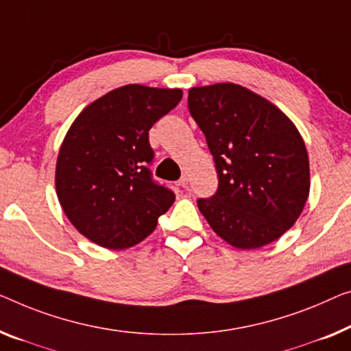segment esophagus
<instances>
[{
    "instance_id": "34e87169",
    "label": "esophagus",
    "mask_w": 351,
    "mask_h": 351,
    "mask_svg": "<svg viewBox=\"0 0 351 351\" xmlns=\"http://www.w3.org/2000/svg\"><path fill=\"white\" fill-rule=\"evenodd\" d=\"M178 184H180L181 187H187V184H189V175H182L181 178H180V181H178Z\"/></svg>"
}]
</instances>
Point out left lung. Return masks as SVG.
Wrapping results in <instances>:
<instances>
[{"instance_id":"8db88e82","label":"left lung","mask_w":351,"mask_h":351,"mask_svg":"<svg viewBox=\"0 0 351 351\" xmlns=\"http://www.w3.org/2000/svg\"><path fill=\"white\" fill-rule=\"evenodd\" d=\"M187 101L219 176L217 192L197 202L209 227L244 250L279 239L309 198L300 130L273 102L237 83L193 86Z\"/></svg>"}]
</instances>
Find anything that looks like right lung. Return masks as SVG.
<instances>
[{
    "instance_id": "obj_1",
    "label": "right lung",
    "mask_w": 351,
    "mask_h": 351,
    "mask_svg": "<svg viewBox=\"0 0 351 351\" xmlns=\"http://www.w3.org/2000/svg\"><path fill=\"white\" fill-rule=\"evenodd\" d=\"M180 88L132 83L82 110L62 140L55 186L60 205L83 237L112 250L149 237L175 193L151 180L148 132L181 101Z\"/></svg>"
}]
</instances>
